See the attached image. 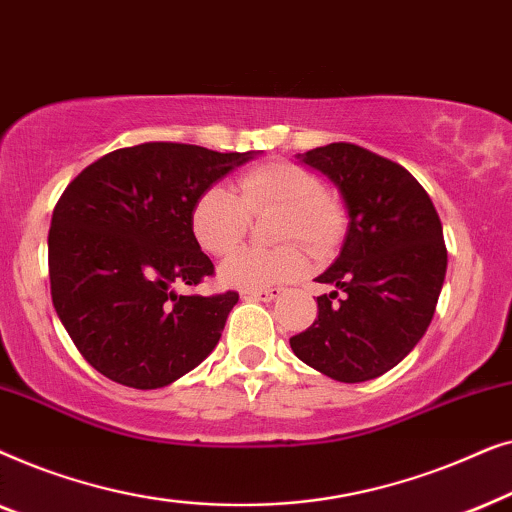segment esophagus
I'll use <instances>...</instances> for the list:
<instances>
[{"mask_svg": "<svg viewBox=\"0 0 512 512\" xmlns=\"http://www.w3.org/2000/svg\"><path fill=\"white\" fill-rule=\"evenodd\" d=\"M282 289H258V291H244V298H251V300H263V303H272Z\"/></svg>", "mask_w": 512, "mask_h": 512, "instance_id": "obj_1", "label": "esophagus"}]
</instances>
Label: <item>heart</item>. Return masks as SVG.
<instances>
[{
	"instance_id": "obj_1",
	"label": "heart",
	"mask_w": 512,
	"mask_h": 512,
	"mask_svg": "<svg viewBox=\"0 0 512 512\" xmlns=\"http://www.w3.org/2000/svg\"><path fill=\"white\" fill-rule=\"evenodd\" d=\"M277 209L272 240L289 242L275 249H240L223 261L219 275L244 291L272 289L291 282L305 270L300 242L312 254H324L342 233V212L324 193L317 174L289 160H272L242 174L235 195L223 186H209L191 209L195 240L207 254L226 256L242 242L249 216Z\"/></svg>"
}]
</instances>
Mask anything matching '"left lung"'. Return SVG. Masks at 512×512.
Wrapping results in <instances>:
<instances>
[{
	"label": "left lung",
	"instance_id": "1",
	"mask_svg": "<svg viewBox=\"0 0 512 512\" xmlns=\"http://www.w3.org/2000/svg\"><path fill=\"white\" fill-rule=\"evenodd\" d=\"M296 158L333 181L349 223L338 258L317 277L333 291L317 298V319L291 349L338 382L373 380L431 324L447 270L443 223L419 181L373 151L335 142Z\"/></svg>",
	"mask_w": 512,
	"mask_h": 512
}]
</instances>
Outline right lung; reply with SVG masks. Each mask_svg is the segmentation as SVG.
I'll return each instance as SVG.
<instances>
[{
	"label": "right lung",
	"mask_w": 512,
	"mask_h": 512,
	"mask_svg": "<svg viewBox=\"0 0 512 512\" xmlns=\"http://www.w3.org/2000/svg\"><path fill=\"white\" fill-rule=\"evenodd\" d=\"M254 156L146 142L107 153L65 188L48 230L51 298L97 373L160 389L219 345L240 296L177 293L214 275L191 209L205 188Z\"/></svg>",
	"instance_id": "add662e5"
}]
</instances>
